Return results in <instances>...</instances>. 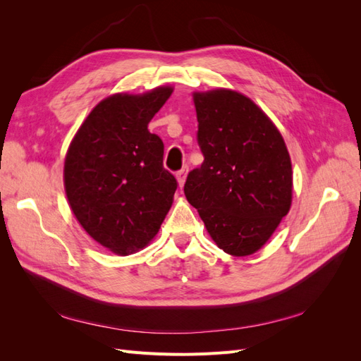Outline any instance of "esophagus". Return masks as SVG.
<instances>
[{
    "mask_svg": "<svg viewBox=\"0 0 361 361\" xmlns=\"http://www.w3.org/2000/svg\"><path fill=\"white\" fill-rule=\"evenodd\" d=\"M187 174H188V167H183L182 170H179L176 173V179H178V183L180 188L185 185V180H187Z\"/></svg>",
    "mask_w": 361,
    "mask_h": 361,
    "instance_id": "obj_1",
    "label": "esophagus"
}]
</instances>
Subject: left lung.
Here are the masks:
<instances>
[{
    "instance_id": "obj_1",
    "label": "left lung",
    "mask_w": 361,
    "mask_h": 361,
    "mask_svg": "<svg viewBox=\"0 0 361 361\" xmlns=\"http://www.w3.org/2000/svg\"><path fill=\"white\" fill-rule=\"evenodd\" d=\"M204 161L190 171L185 197L224 253L259 251L292 204L293 171L279 128L248 96L231 89L194 92Z\"/></svg>"
}]
</instances>
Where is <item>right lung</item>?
<instances>
[{
    "mask_svg": "<svg viewBox=\"0 0 361 361\" xmlns=\"http://www.w3.org/2000/svg\"><path fill=\"white\" fill-rule=\"evenodd\" d=\"M171 85L116 93L85 117L64 158L63 182L84 231L114 255L143 250L173 204L178 182L162 167L164 145L147 125Z\"/></svg>",
    "mask_w": 361,
    "mask_h": 361,
    "instance_id": "1",
    "label": "right lung"
}]
</instances>
